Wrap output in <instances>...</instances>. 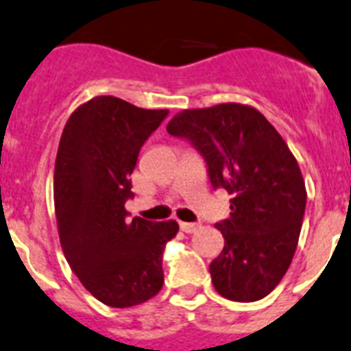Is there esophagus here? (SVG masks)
I'll use <instances>...</instances> for the list:
<instances>
[{"mask_svg": "<svg viewBox=\"0 0 351 351\" xmlns=\"http://www.w3.org/2000/svg\"><path fill=\"white\" fill-rule=\"evenodd\" d=\"M180 229L184 230V232H187V234H193V232H196V230L200 229V225H198V223H187V221H180Z\"/></svg>", "mask_w": 351, "mask_h": 351, "instance_id": "34e87169", "label": "esophagus"}]
</instances>
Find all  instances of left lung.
Here are the masks:
<instances>
[{
  "label": "left lung",
  "instance_id": "left-lung-1",
  "mask_svg": "<svg viewBox=\"0 0 351 351\" xmlns=\"http://www.w3.org/2000/svg\"><path fill=\"white\" fill-rule=\"evenodd\" d=\"M205 156L210 184L229 193L230 216L215 227L223 250L209 265L216 292L250 303L287 274L303 225L306 187L283 136L256 108L223 102L176 113L167 124Z\"/></svg>",
  "mask_w": 351,
  "mask_h": 351
}]
</instances>
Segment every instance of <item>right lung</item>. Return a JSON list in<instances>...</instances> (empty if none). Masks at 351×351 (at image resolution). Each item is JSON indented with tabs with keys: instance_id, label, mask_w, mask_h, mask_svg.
I'll return each mask as SVG.
<instances>
[{
	"instance_id": "right-lung-1",
	"label": "right lung",
	"mask_w": 351,
	"mask_h": 351,
	"mask_svg": "<svg viewBox=\"0 0 351 351\" xmlns=\"http://www.w3.org/2000/svg\"><path fill=\"white\" fill-rule=\"evenodd\" d=\"M167 113L93 97L70 115L59 142L53 205L62 252L82 287L113 308L146 303L164 285L162 252L178 223L130 220L124 205L138 151Z\"/></svg>"
}]
</instances>
